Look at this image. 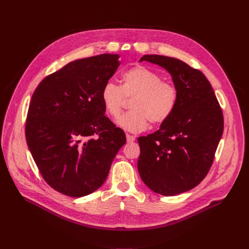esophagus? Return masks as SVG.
I'll list each match as a JSON object with an SVG mask.
<instances>
[{
    "instance_id": "esophagus-1",
    "label": "esophagus",
    "mask_w": 249,
    "mask_h": 249,
    "mask_svg": "<svg viewBox=\"0 0 249 249\" xmlns=\"http://www.w3.org/2000/svg\"><path fill=\"white\" fill-rule=\"evenodd\" d=\"M126 138H127L128 143H133V142L135 141V137L130 135V134H126Z\"/></svg>"
}]
</instances>
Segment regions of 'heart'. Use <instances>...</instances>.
<instances>
[{
    "label": "heart",
    "mask_w": 249,
    "mask_h": 249,
    "mask_svg": "<svg viewBox=\"0 0 249 249\" xmlns=\"http://www.w3.org/2000/svg\"><path fill=\"white\" fill-rule=\"evenodd\" d=\"M126 97H132L131 110L117 119V124L130 132L145 131L150 122L155 125L164 123L172 115L177 102L178 90L174 85L162 82L161 77L143 66H136L124 72L121 85L105 84L100 99L106 113L117 117Z\"/></svg>",
    "instance_id": "obj_1"
}]
</instances>
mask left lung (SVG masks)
<instances>
[{
	"mask_svg": "<svg viewBox=\"0 0 249 249\" xmlns=\"http://www.w3.org/2000/svg\"><path fill=\"white\" fill-rule=\"evenodd\" d=\"M143 61L167 71L178 90V102L158 131L138 138V170L151 190L173 196L197 186L209 172L224 131L223 112L199 70L161 55H144Z\"/></svg>",
	"mask_w": 249,
	"mask_h": 249,
	"instance_id": "obj_1",
	"label": "left lung"
}]
</instances>
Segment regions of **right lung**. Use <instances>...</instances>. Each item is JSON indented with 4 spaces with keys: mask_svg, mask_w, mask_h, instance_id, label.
I'll return each instance as SVG.
<instances>
[{
    "mask_svg": "<svg viewBox=\"0 0 249 249\" xmlns=\"http://www.w3.org/2000/svg\"><path fill=\"white\" fill-rule=\"evenodd\" d=\"M119 57L102 54L71 62L32 94L26 143L44 180L64 195L83 197L97 190L126 143L124 131L104 116L100 99Z\"/></svg>",
    "mask_w": 249,
    "mask_h": 249,
    "instance_id": "1",
    "label": "right lung"
}]
</instances>
